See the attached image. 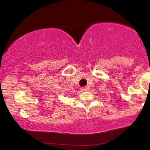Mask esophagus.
Here are the masks:
<instances>
[{
	"label": "esophagus",
	"instance_id": "esophagus-1",
	"mask_svg": "<svg viewBox=\"0 0 150 150\" xmlns=\"http://www.w3.org/2000/svg\"><path fill=\"white\" fill-rule=\"evenodd\" d=\"M81 90L82 91H85L86 90H87V87H83L81 88Z\"/></svg>",
	"mask_w": 150,
	"mask_h": 150
}]
</instances>
